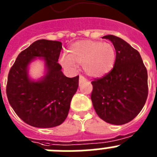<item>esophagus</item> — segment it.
<instances>
[{"instance_id": "1", "label": "esophagus", "mask_w": 157, "mask_h": 157, "mask_svg": "<svg viewBox=\"0 0 157 157\" xmlns=\"http://www.w3.org/2000/svg\"><path fill=\"white\" fill-rule=\"evenodd\" d=\"M86 81V78L84 76L82 75H80L79 76V84H81V83H83L85 82Z\"/></svg>"}]
</instances>
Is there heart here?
I'll use <instances>...</instances> for the list:
<instances>
[{"mask_svg": "<svg viewBox=\"0 0 157 157\" xmlns=\"http://www.w3.org/2000/svg\"><path fill=\"white\" fill-rule=\"evenodd\" d=\"M116 58V48L112 43L85 40L71 45L67 56L60 59V63L69 69H74L76 64L83 65L87 75L101 77L113 68Z\"/></svg>", "mask_w": 157, "mask_h": 157, "instance_id": "b5f03b06", "label": "heart"}]
</instances>
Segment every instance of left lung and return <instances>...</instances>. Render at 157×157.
Returning <instances> with one entry per match:
<instances>
[{
    "label": "left lung",
    "mask_w": 157,
    "mask_h": 157,
    "mask_svg": "<svg viewBox=\"0 0 157 157\" xmlns=\"http://www.w3.org/2000/svg\"><path fill=\"white\" fill-rule=\"evenodd\" d=\"M116 48L113 68L91 82V101L101 120L114 125L129 123L139 114L148 97V74L139 52L114 35L104 36Z\"/></svg>",
    "instance_id": "1"
}]
</instances>
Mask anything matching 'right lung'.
<instances>
[{
	"label": "right lung",
	"instance_id": "1",
	"mask_svg": "<svg viewBox=\"0 0 157 157\" xmlns=\"http://www.w3.org/2000/svg\"><path fill=\"white\" fill-rule=\"evenodd\" d=\"M62 43L41 39L22 51L11 67L6 94L8 102L23 122L34 127L50 128L66 120L78 77L67 78L58 63ZM36 57L45 59L47 73L37 82L29 80V63Z\"/></svg>",
	"mask_w": 157,
	"mask_h": 157
}]
</instances>
